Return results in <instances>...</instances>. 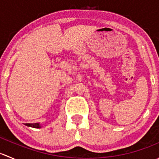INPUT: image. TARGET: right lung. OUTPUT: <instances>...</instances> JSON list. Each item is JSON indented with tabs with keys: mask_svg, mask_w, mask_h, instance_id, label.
I'll return each instance as SVG.
<instances>
[{
	"mask_svg": "<svg viewBox=\"0 0 159 159\" xmlns=\"http://www.w3.org/2000/svg\"><path fill=\"white\" fill-rule=\"evenodd\" d=\"M25 125L28 126V127H32L35 128V129H40L41 128V125H40L39 123H33V124H30V123H26L25 124Z\"/></svg>",
	"mask_w": 159,
	"mask_h": 159,
	"instance_id": "1",
	"label": "right lung"
}]
</instances>
